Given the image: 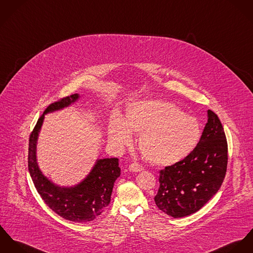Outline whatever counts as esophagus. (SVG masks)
I'll use <instances>...</instances> for the list:
<instances>
[{"label":"esophagus","instance_id":"1","mask_svg":"<svg viewBox=\"0 0 253 253\" xmlns=\"http://www.w3.org/2000/svg\"><path fill=\"white\" fill-rule=\"evenodd\" d=\"M130 170H132V171H136V172H138V171H140V170H142L143 169V166L140 164V163H138V162H134V163H132L131 165H130Z\"/></svg>","mask_w":253,"mask_h":253}]
</instances>
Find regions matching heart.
<instances>
[{"label": "heart", "mask_w": 253, "mask_h": 253, "mask_svg": "<svg viewBox=\"0 0 253 253\" xmlns=\"http://www.w3.org/2000/svg\"><path fill=\"white\" fill-rule=\"evenodd\" d=\"M131 132L140 134V152L156 164H173L184 159L201 136L195 118L165 101L134 103L128 107L124 120L119 116L111 119L109 137L114 145L131 143Z\"/></svg>", "instance_id": "1"}]
</instances>
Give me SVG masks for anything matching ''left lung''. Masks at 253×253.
<instances>
[{
  "mask_svg": "<svg viewBox=\"0 0 253 253\" xmlns=\"http://www.w3.org/2000/svg\"><path fill=\"white\" fill-rule=\"evenodd\" d=\"M228 163V144L218 116L208 111V122L196 147L184 159L160 170L154 197L160 211L173 218L190 215L219 190Z\"/></svg>",
  "mask_w": 253,
  "mask_h": 253,
  "instance_id": "1",
  "label": "left lung"
}]
</instances>
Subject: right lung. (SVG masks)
Returning <instances> with one entry per match:
<instances>
[{"mask_svg":"<svg viewBox=\"0 0 253 253\" xmlns=\"http://www.w3.org/2000/svg\"><path fill=\"white\" fill-rule=\"evenodd\" d=\"M78 99V94L62 98L50 104L41 115L29 138L28 169L38 193L54 212L67 220L88 222L103 213L111 202L114 181L120 175L118 159L98 160L84 180L74 187L53 184L42 173L36 159L37 139L44 114L68 107Z\"/></svg>","mask_w":253,"mask_h":253,"instance_id":"obj_1","label":"right lung"}]
</instances>
